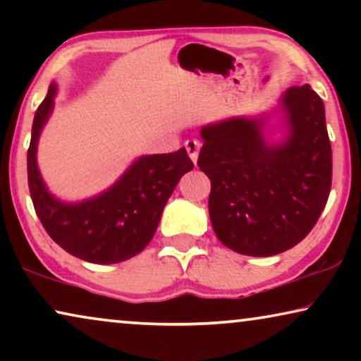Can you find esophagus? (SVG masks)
Wrapping results in <instances>:
<instances>
[{
  "label": "esophagus",
  "mask_w": 361,
  "mask_h": 361,
  "mask_svg": "<svg viewBox=\"0 0 361 361\" xmlns=\"http://www.w3.org/2000/svg\"><path fill=\"white\" fill-rule=\"evenodd\" d=\"M185 149H187V154H189L190 161L197 164V159H199V151H200V142L197 140H189L185 141Z\"/></svg>",
  "instance_id": "obj_1"
}]
</instances>
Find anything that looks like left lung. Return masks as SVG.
I'll list each match as a JSON object with an SVG mask.
<instances>
[{"label": "left lung", "mask_w": 361, "mask_h": 361, "mask_svg": "<svg viewBox=\"0 0 361 361\" xmlns=\"http://www.w3.org/2000/svg\"><path fill=\"white\" fill-rule=\"evenodd\" d=\"M200 136L197 164L210 179V221L226 248L273 256L309 235L330 194L332 147L324 102L307 83L288 88L274 110L209 123Z\"/></svg>", "instance_id": "left-lung-1"}]
</instances>
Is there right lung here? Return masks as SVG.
<instances>
[{
    "label": "right lung",
    "mask_w": 361,
    "mask_h": 361,
    "mask_svg": "<svg viewBox=\"0 0 361 361\" xmlns=\"http://www.w3.org/2000/svg\"><path fill=\"white\" fill-rule=\"evenodd\" d=\"M57 83L49 85L32 121L27 182L36 214L49 236L75 258L95 264L121 263L141 253L154 236L162 210L180 177L194 169L184 147L140 156L100 194L78 202L49 190L37 166V145L54 111Z\"/></svg>",
    "instance_id": "add662e5"
}]
</instances>
